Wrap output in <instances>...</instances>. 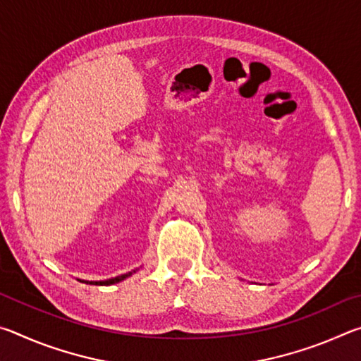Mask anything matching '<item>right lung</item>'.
<instances>
[{
	"label": "right lung",
	"instance_id": "add662e5",
	"mask_svg": "<svg viewBox=\"0 0 361 361\" xmlns=\"http://www.w3.org/2000/svg\"><path fill=\"white\" fill-rule=\"evenodd\" d=\"M135 272V271H133ZM133 272H129V274H122V276H118L114 279H108V280H100V282H87V280H81V282L84 283H90V285H102V286H106V285H113V283H118V282H122V280L130 277Z\"/></svg>",
	"mask_w": 361,
	"mask_h": 361
}]
</instances>
